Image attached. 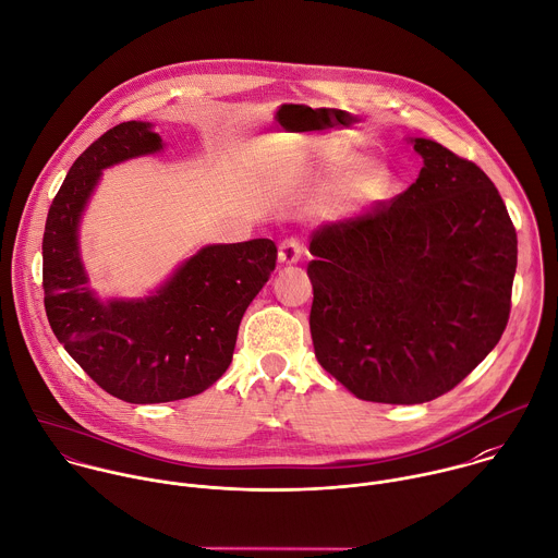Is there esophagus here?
Here are the masks:
<instances>
[{
  "instance_id": "esophagus-1",
  "label": "esophagus",
  "mask_w": 558,
  "mask_h": 558,
  "mask_svg": "<svg viewBox=\"0 0 558 558\" xmlns=\"http://www.w3.org/2000/svg\"><path fill=\"white\" fill-rule=\"evenodd\" d=\"M305 255V246L301 240L296 238H288L281 242L279 246V264L281 266H290V264H299Z\"/></svg>"
}]
</instances>
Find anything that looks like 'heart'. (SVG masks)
Returning <instances> with one entry per match:
<instances>
[{"label": "heart", "mask_w": 558, "mask_h": 558, "mask_svg": "<svg viewBox=\"0 0 558 558\" xmlns=\"http://www.w3.org/2000/svg\"><path fill=\"white\" fill-rule=\"evenodd\" d=\"M386 187H388V172L384 168H368L353 181L351 194L362 201H373V198H379L386 192Z\"/></svg>", "instance_id": "obj_1"}]
</instances>
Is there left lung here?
Instances as JSON below:
<instances>
[{
    "mask_svg": "<svg viewBox=\"0 0 558 558\" xmlns=\"http://www.w3.org/2000/svg\"><path fill=\"white\" fill-rule=\"evenodd\" d=\"M418 179L312 233L310 331L320 366L357 399L412 405L458 386L499 342L517 233L490 179L416 137Z\"/></svg>",
    "mask_w": 558,
    "mask_h": 558,
    "instance_id": "8db88e82",
    "label": "left lung"
}]
</instances>
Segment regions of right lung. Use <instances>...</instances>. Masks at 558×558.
Returning <instances> with one entry per match:
<instances>
[{
	"label": "right lung",
	"mask_w": 558,
	"mask_h": 558,
	"mask_svg": "<svg viewBox=\"0 0 558 558\" xmlns=\"http://www.w3.org/2000/svg\"><path fill=\"white\" fill-rule=\"evenodd\" d=\"M163 148L148 122H124L70 168L44 233V292L65 351L109 395L166 403L201 395L233 360L240 320L277 264L272 240L211 244L150 296L100 301L87 286L78 222L105 168Z\"/></svg>",
	"instance_id": "add662e5"
}]
</instances>
